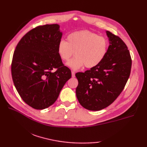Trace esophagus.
I'll return each instance as SVG.
<instances>
[{"label": "esophagus", "mask_w": 147, "mask_h": 147, "mask_svg": "<svg viewBox=\"0 0 147 147\" xmlns=\"http://www.w3.org/2000/svg\"><path fill=\"white\" fill-rule=\"evenodd\" d=\"M71 75H72V77H73V78L75 77V73H74V71H71Z\"/></svg>", "instance_id": "1"}]
</instances>
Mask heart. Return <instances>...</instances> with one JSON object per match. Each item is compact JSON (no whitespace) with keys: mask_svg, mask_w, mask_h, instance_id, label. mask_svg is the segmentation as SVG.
Listing matches in <instances>:
<instances>
[{"mask_svg":"<svg viewBox=\"0 0 147 147\" xmlns=\"http://www.w3.org/2000/svg\"><path fill=\"white\" fill-rule=\"evenodd\" d=\"M108 49V42L104 37L88 30L70 33L67 41L62 40L57 45L59 57L67 61L75 52L76 56L67 62V66L78 70L84 65L92 68L98 65L104 59Z\"/></svg>","mask_w":147,"mask_h":147,"instance_id":"heart-1","label":"heart"}]
</instances>
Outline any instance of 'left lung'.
Masks as SVG:
<instances>
[{
	"mask_svg": "<svg viewBox=\"0 0 147 147\" xmlns=\"http://www.w3.org/2000/svg\"><path fill=\"white\" fill-rule=\"evenodd\" d=\"M109 46L103 61L85 73H77L76 94L80 104L90 111L110 105L123 91L128 80L131 58L119 37L106 31Z\"/></svg>",
	"mask_w": 147,
	"mask_h": 147,
	"instance_id": "1",
	"label": "left lung"
}]
</instances>
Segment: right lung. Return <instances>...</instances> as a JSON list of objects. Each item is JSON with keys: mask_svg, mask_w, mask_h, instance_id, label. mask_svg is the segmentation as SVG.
I'll use <instances>...</instances> for the list:
<instances>
[{"mask_svg": "<svg viewBox=\"0 0 147 147\" xmlns=\"http://www.w3.org/2000/svg\"><path fill=\"white\" fill-rule=\"evenodd\" d=\"M59 28L57 24H45L30 30L18 43L12 57L16 88L26 104L38 110L54 104L71 77L58 54L62 35Z\"/></svg>", "mask_w": 147, "mask_h": 147, "instance_id": "obj_1", "label": "right lung"}]
</instances>
